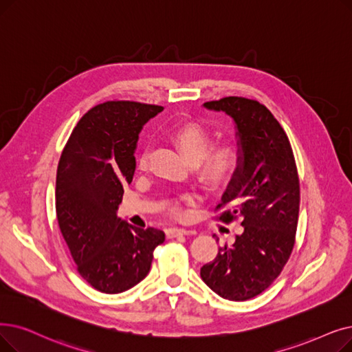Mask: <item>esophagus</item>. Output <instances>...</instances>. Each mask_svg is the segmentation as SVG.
<instances>
[{
	"label": "esophagus",
	"instance_id": "1",
	"mask_svg": "<svg viewBox=\"0 0 352 352\" xmlns=\"http://www.w3.org/2000/svg\"><path fill=\"white\" fill-rule=\"evenodd\" d=\"M192 233H195V232L187 230V228L174 227V228H168V230H166V237L168 239H174V237H178V236H187V234H192Z\"/></svg>",
	"mask_w": 352,
	"mask_h": 352
}]
</instances>
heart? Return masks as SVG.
<instances>
[{"mask_svg":"<svg viewBox=\"0 0 352 352\" xmlns=\"http://www.w3.org/2000/svg\"><path fill=\"white\" fill-rule=\"evenodd\" d=\"M173 141L184 154L195 162L198 179L212 191L226 188L234 179L241 164V148L234 138H223L214 144L212 133L197 122L182 124L173 132ZM149 166V151H142L136 162L138 171H146ZM194 192H186L168 204V211L174 217L184 214L182 206L195 201Z\"/></svg>","mask_w":352,"mask_h":352,"instance_id":"b5f03b06","label":"heart"}]
</instances>
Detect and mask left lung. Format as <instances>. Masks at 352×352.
<instances>
[{
  "label": "left lung",
  "instance_id": "1",
  "mask_svg": "<svg viewBox=\"0 0 352 352\" xmlns=\"http://www.w3.org/2000/svg\"><path fill=\"white\" fill-rule=\"evenodd\" d=\"M207 109L230 115L237 126L241 164L228 184L216 219H241L233 246L219 248L201 279L228 300H248L278 279L292 254L300 188L292 146L279 122L257 100L227 96L206 102Z\"/></svg>",
  "mask_w": 352,
  "mask_h": 352
}]
</instances>
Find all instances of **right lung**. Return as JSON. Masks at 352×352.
Segmentation results:
<instances>
[{
  "label": "right lung",
  "mask_w": 352,
  "mask_h": 352,
  "mask_svg": "<svg viewBox=\"0 0 352 352\" xmlns=\"http://www.w3.org/2000/svg\"><path fill=\"white\" fill-rule=\"evenodd\" d=\"M164 108L109 100L87 111L72 131L56 177L60 232L80 276L99 292L120 294L151 269L162 230L122 221L118 206L135 173V148L145 122Z\"/></svg>",
  "instance_id": "obj_1"
}]
</instances>
